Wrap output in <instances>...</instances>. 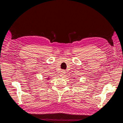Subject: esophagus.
<instances>
[{
  "instance_id": "34e87169",
  "label": "esophagus",
  "mask_w": 123,
  "mask_h": 123,
  "mask_svg": "<svg viewBox=\"0 0 123 123\" xmlns=\"http://www.w3.org/2000/svg\"><path fill=\"white\" fill-rule=\"evenodd\" d=\"M64 74H65V71L64 70H62L61 71V77H62V76H63V75H64Z\"/></svg>"
}]
</instances>
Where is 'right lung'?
I'll list each match as a JSON object with an SVG mask.
<instances>
[{
	"label": "right lung",
	"instance_id": "add662e5",
	"mask_svg": "<svg viewBox=\"0 0 123 123\" xmlns=\"http://www.w3.org/2000/svg\"><path fill=\"white\" fill-rule=\"evenodd\" d=\"M48 79H49V78H48ZM47 79V80H49V79Z\"/></svg>",
	"mask_w": 123,
	"mask_h": 123
}]
</instances>
